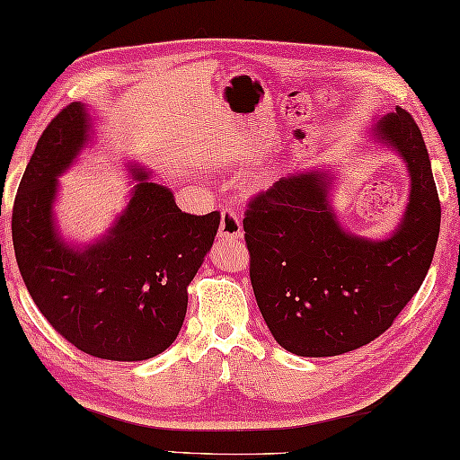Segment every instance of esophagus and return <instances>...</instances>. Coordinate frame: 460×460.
Returning a JSON list of instances; mask_svg holds the SVG:
<instances>
[{"label":"esophagus","instance_id":"obj_1","mask_svg":"<svg viewBox=\"0 0 460 460\" xmlns=\"http://www.w3.org/2000/svg\"><path fill=\"white\" fill-rule=\"evenodd\" d=\"M219 237H223V239H241L243 237L239 213L233 209V207H223L221 209Z\"/></svg>","mask_w":460,"mask_h":460}]
</instances>
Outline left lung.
<instances>
[{
    "mask_svg": "<svg viewBox=\"0 0 460 460\" xmlns=\"http://www.w3.org/2000/svg\"><path fill=\"white\" fill-rule=\"evenodd\" d=\"M375 139L402 157L411 195L389 239L350 235L317 171L279 179L249 201V277L269 331L299 357H335L371 343L419 291L435 255L440 201L419 125L397 105Z\"/></svg>",
    "mask_w": 460,
    "mask_h": 460,
    "instance_id": "obj_1",
    "label": "left lung"
}]
</instances>
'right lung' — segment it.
<instances>
[{
    "label": "right lung",
    "instance_id": "right-lung-1",
    "mask_svg": "<svg viewBox=\"0 0 460 460\" xmlns=\"http://www.w3.org/2000/svg\"><path fill=\"white\" fill-rule=\"evenodd\" d=\"M89 128L85 107L71 103L41 133L13 203L15 261L33 303L71 345L107 361H146L181 331L187 287L221 215L183 213L167 187L133 169L137 185L110 233L92 245H67L53 201Z\"/></svg>",
    "mask_w": 460,
    "mask_h": 460
}]
</instances>
